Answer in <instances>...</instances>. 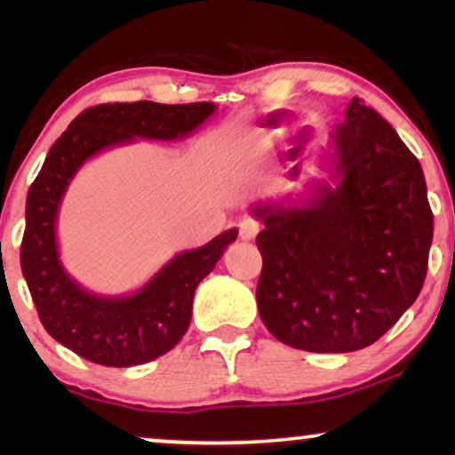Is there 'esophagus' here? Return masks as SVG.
I'll return each mask as SVG.
<instances>
[{
  "mask_svg": "<svg viewBox=\"0 0 455 455\" xmlns=\"http://www.w3.org/2000/svg\"><path fill=\"white\" fill-rule=\"evenodd\" d=\"M240 238L242 240H252L254 235L259 234V228L260 223L257 220H252V217H244V220L240 221Z\"/></svg>",
  "mask_w": 455,
  "mask_h": 455,
  "instance_id": "1",
  "label": "esophagus"
}]
</instances>
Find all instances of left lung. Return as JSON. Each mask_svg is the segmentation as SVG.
<instances>
[{"mask_svg": "<svg viewBox=\"0 0 455 455\" xmlns=\"http://www.w3.org/2000/svg\"><path fill=\"white\" fill-rule=\"evenodd\" d=\"M331 180L300 201L257 203L259 315L285 346L354 352L375 344L425 283L433 211L425 173L387 120L347 103L327 147Z\"/></svg>", "mask_w": 455, "mask_h": 455, "instance_id": "8db88e82", "label": "left lung"}]
</instances>
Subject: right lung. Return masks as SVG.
Listing matches in <instances>:
<instances>
[{"instance_id":"right-lung-1","label":"right lung","mask_w":455,"mask_h":455,"mask_svg":"<svg viewBox=\"0 0 455 455\" xmlns=\"http://www.w3.org/2000/svg\"><path fill=\"white\" fill-rule=\"evenodd\" d=\"M215 109L207 101L103 103L83 111L49 148L27 196L20 267L43 327L78 356L103 366H136L170 352L190 325L196 285L215 269L238 229L176 254L136 291L101 296L83 288L61 265L58 213L68 186L95 155L139 139H186Z\"/></svg>"}]
</instances>
